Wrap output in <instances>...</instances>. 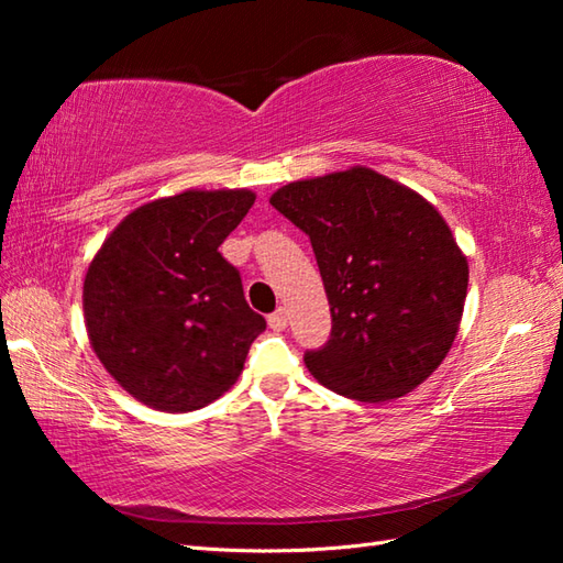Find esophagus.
Returning a JSON list of instances; mask_svg holds the SVG:
<instances>
[{"label": "esophagus", "mask_w": 563, "mask_h": 563, "mask_svg": "<svg viewBox=\"0 0 563 563\" xmlns=\"http://www.w3.org/2000/svg\"><path fill=\"white\" fill-rule=\"evenodd\" d=\"M288 321H290V317H288V309H275V312L268 317V327L273 329V331H283L285 327H288Z\"/></svg>", "instance_id": "34e87169"}]
</instances>
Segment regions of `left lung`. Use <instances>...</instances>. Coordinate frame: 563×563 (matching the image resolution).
Here are the masks:
<instances>
[{"label":"left lung","instance_id":"left-lung-1","mask_svg":"<svg viewBox=\"0 0 563 563\" xmlns=\"http://www.w3.org/2000/svg\"><path fill=\"white\" fill-rule=\"evenodd\" d=\"M271 206L309 234L331 307V339L305 355L319 385L379 404L445 361L470 263L445 218L413 188L367 166L302 178Z\"/></svg>","mask_w":563,"mask_h":563}]
</instances>
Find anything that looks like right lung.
Returning a JSON list of instances; mask_svg holds the SVG:
<instances>
[{"instance_id": "1", "label": "right lung", "mask_w": 563, "mask_h": 563, "mask_svg": "<svg viewBox=\"0 0 563 563\" xmlns=\"http://www.w3.org/2000/svg\"><path fill=\"white\" fill-rule=\"evenodd\" d=\"M249 188H190L135 208L84 275L93 353L130 397L166 413L220 399L266 319L220 244L254 206Z\"/></svg>"}]
</instances>
